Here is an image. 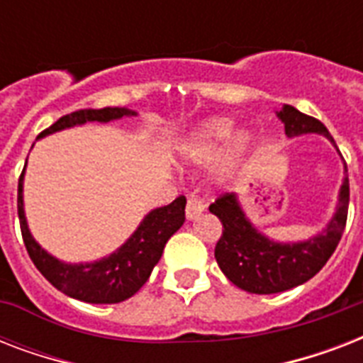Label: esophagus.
Masks as SVG:
<instances>
[{"instance_id":"34e87169","label":"esophagus","mask_w":363,"mask_h":363,"mask_svg":"<svg viewBox=\"0 0 363 363\" xmlns=\"http://www.w3.org/2000/svg\"><path fill=\"white\" fill-rule=\"evenodd\" d=\"M205 205L198 196H190L186 203V218L188 220H196L201 213H203Z\"/></svg>"}]
</instances>
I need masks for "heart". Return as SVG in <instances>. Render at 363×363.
<instances>
[{"instance_id": "b5f03b06", "label": "heart", "mask_w": 363, "mask_h": 363, "mask_svg": "<svg viewBox=\"0 0 363 363\" xmlns=\"http://www.w3.org/2000/svg\"><path fill=\"white\" fill-rule=\"evenodd\" d=\"M235 121L230 116H211L199 122L194 130L184 135L179 145V152L184 160L192 164H207L222 152L223 147L228 164L241 160L252 147V133L248 130H238L235 134Z\"/></svg>"}]
</instances>
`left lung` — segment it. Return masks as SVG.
<instances>
[{"instance_id": "left-lung-1", "label": "left lung", "mask_w": 363, "mask_h": 363, "mask_svg": "<svg viewBox=\"0 0 363 363\" xmlns=\"http://www.w3.org/2000/svg\"><path fill=\"white\" fill-rule=\"evenodd\" d=\"M284 124L288 139L316 133L326 137L339 152L326 125L313 116L299 113L292 105L275 111ZM341 156V154H339ZM343 160V156H341ZM343 182L339 186L335 213L320 232L299 241H275L264 233L242 209L238 194H226L209 211L222 222L224 232L215 247V258L228 281L250 294H279L303 284L326 265L337 248L349 211V175L343 160Z\"/></svg>"}]
</instances>
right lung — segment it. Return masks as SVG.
Here are the masks:
<instances>
[{
    "label": "right lung",
    "mask_w": 363,
    "mask_h": 363,
    "mask_svg": "<svg viewBox=\"0 0 363 363\" xmlns=\"http://www.w3.org/2000/svg\"><path fill=\"white\" fill-rule=\"evenodd\" d=\"M131 116H137V111L128 109V107L75 111L71 115L62 116L50 128L41 131L37 139L52 135L56 131L69 130L75 125H84L86 122L107 124V122L131 118ZM26 165H28V160H26ZM26 165L18 181L20 230H22V238H24V245L31 262L41 271V275L54 288H58L60 292L84 303H121L139 292L162 258L165 242L184 224V207H186L184 196L177 198L173 203L165 207L148 211L139 222V226L135 228V232L111 254L94 262L71 264L45 250L31 235L24 211Z\"/></svg>",
    "instance_id": "right-lung-1"
}]
</instances>
